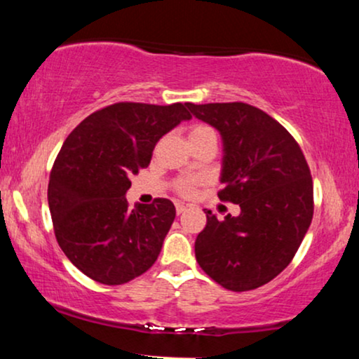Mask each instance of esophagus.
Instances as JSON below:
<instances>
[{
  "label": "esophagus",
  "mask_w": 359,
  "mask_h": 359,
  "mask_svg": "<svg viewBox=\"0 0 359 359\" xmlns=\"http://www.w3.org/2000/svg\"><path fill=\"white\" fill-rule=\"evenodd\" d=\"M175 211H177V214H182V212L187 211V205L182 204V203H177L175 204Z\"/></svg>",
  "instance_id": "obj_1"
}]
</instances>
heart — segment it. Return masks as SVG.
<instances>
[{"instance_id":"heart-1","label":"heart","mask_w":359,"mask_h":359,"mask_svg":"<svg viewBox=\"0 0 359 359\" xmlns=\"http://www.w3.org/2000/svg\"><path fill=\"white\" fill-rule=\"evenodd\" d=\"M209 131H212L209 126L194 125L191 128V131H189V137H196V135L209 133ZM196 184H197V179H194V177H182V179H179L175 182V191L179 194H182V196H189V194L194 191V185H196Z\"/></svg>"}]
</instances>
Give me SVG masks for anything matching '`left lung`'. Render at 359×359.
Here are the masks:
<instances>
[{
  "instance_id": "left-lung-1",
  "label": "left lung",
  "mask_w": 359,
  "mask_h": 359,
  "mask_svg": "<svg viewBox=\"0 0 359 359\" xmlns=\"http://www.w3.org/2000/svg\"><path fill=\"white\" fill-rule=\"evenodd\" d=\"M187 108L219 131L221 201L240 204V216L208 224L197 234L199 266L228 290L246 292L287 269L314 214V187L294 137L265 111L246 102H209Z\"/></svg>"
}]
</instances>
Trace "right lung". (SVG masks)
Returning a JSON list of instances; mask_svg holds the SVG:
<instances>
[{"label": "right lung", "instance_id": "obj_1", "mask_svg": "<svg viewBox=\"0 0 359 359\" xmlns=\"http://www.w3.org/2000/svg\"><path fill=\"white\" fill-rule=\"evenodd\" d=\"M191 118L182 102H116L89 114L64 142L48 180V208L62 251L89 278L121 285L156 262L175 205L155 199L131 209L125 196L156 142Z\"/></svg>", "mask_w": 359, "mask_h": 359}]
</instances>
